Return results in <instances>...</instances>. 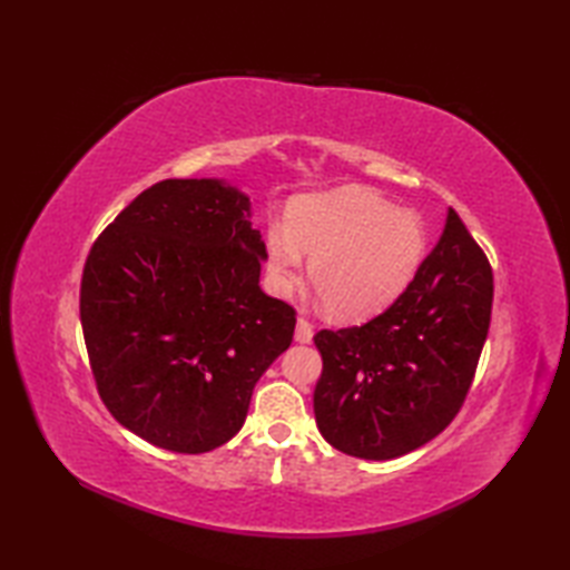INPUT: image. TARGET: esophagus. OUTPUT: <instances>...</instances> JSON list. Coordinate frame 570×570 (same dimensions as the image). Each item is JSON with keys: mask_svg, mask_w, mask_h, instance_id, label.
Segmentation results:
<instances>
[{"mask_svg": "<svg viewBox=\"0 0 570 570\" xmlns=\"http://www.w3.org/2000/svg\"><path fill=\"white\" fill-rule=\"evenodd\" d=\"M296 341L298 343H311L313 341V323L304 316L296 321Z\"/></svg>", "mask_w": 570, "mask_h": 570, "instance_id": "esophagus-1", "label": "esophagus"}]
</instances>
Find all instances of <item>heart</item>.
<instances>
[{
  "label": "heart",
  "instance_id": "obj_1",
  "mask_svg": "<svg viewBox=\"0 0 570 570\" xmlns=\"http://www.w3.org/2000/svg\"><path fill=\"white\" fill-rule=\"evenodd\" d=\"M301 252L311 257V286L331 318L362 321L384 311L411 284L426 254V227L411 210L365 188L301 198L288 233L266 237L272 272L294 284Z\"/></svg>",
  "mask_w": 570,
  "mask_h": 570
}]
</instances>
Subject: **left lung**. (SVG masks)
<instances>
[{
	"instance_id": "8db88e82",
	"label": "left lung",
	"mask_w": 570,
	"mask_h": 570,
	"mask_svg": "<svg viewBox=\"0 0 570 570\" xmlns=\"http://www.w3.org/2000/svg\"><path fill=\"white\" fill-rule=\"evenodd\" d=\"M492 266L453 208L394 304L362 325L313 335L323 372L313 411L323 439L392 460L435 439L463 409L492 316Z\"/></svg>"
}]
</instances>
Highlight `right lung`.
Returning <instances> with one entry per match:
<instances>
[{"label":"right lung","instance_id":"obj_1","mask_svg":"<svg viewBox=\"0 0 570 570\" xmlns=\"http://www.w3.org/2000/svg\"><path fill=\"white\" fill-rule=\"evenodd\" d=\"M247 215L249 198L220 180H159L85 259L95 386L125 429L166 451L233 439L254 384L294 341L296 308L259 288L266 247Z\"/></svg>","mask_w":570,"mask_h":570}]
</instances>
